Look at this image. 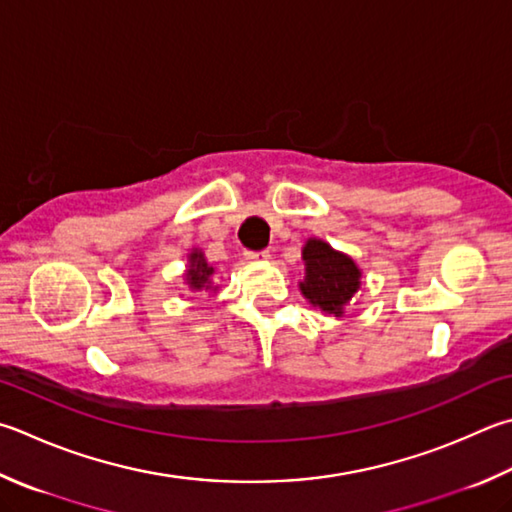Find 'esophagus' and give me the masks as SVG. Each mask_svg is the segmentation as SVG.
<instances>
[{
    "mask_svg": "<svg viewBox=\"0 0 512 512\" xmlns=\"http://www.w3.org/2000/svg\"><path fill=\"white\" fill-rule=\"evenodd\" d=\"M248 262H268L271 255H268V250H259V253H246Z\"/></svg>",
    "mask_w": 512,
    "mask_h": 512,
    "instance_id": "obj_1",
    "label": "esophagus"
}]
</instances>
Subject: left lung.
I'll return each mask as SVG.
<instances>
[{
    "mask_svg": "<svg viewBox=\"0 0 512 512\" xmlns=\"http://www.w3.org/2000/svg\"><path fill=\"white\" fill-rule=\"evenodd\" d=\"M302 262V295L315 309L340 318L351 297L360 291V266L347 253H340V250L331 248L327 241L318 237L304 241Z\"/></svg>",
    "mask_w": 512,
    "mask_h": 512,
    "instance_id": "obj_1",
    "label": "left lung"
}]
</instances>
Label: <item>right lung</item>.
<instances>
[{
	"label": "right lung",
	"mask_w": 512,
	"mask_h": 512,
	"mask_svg": "<svg viewBox=\"0 0 512 512\" xmlns=\"http://www.w3.org/2000/svg\"><path fill=\"white\" fill-rule=\"evenodd\" d=\"M183 280H185V286L194 293L219 291V286L215 284V266H210L201 248H192L188 253V266H185Z\"/></svg>",
	"instance_id": "1"
}]
</instances>
